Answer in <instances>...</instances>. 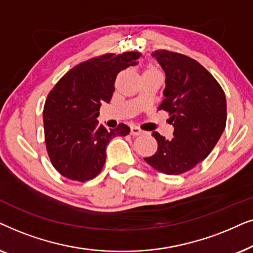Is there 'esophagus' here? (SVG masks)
<instances>
[{"instance_id":"1","label":"esophagus","mask_w":253,"mask_h":253,"mask_svg":"<svg viewBox=\"0 0 253 253\" xmlns=\"http://www.w3.org/2000/svg\"><path fill=\"white\" fill-rule=\"evenodd\" d=\"M143 130L140 128L139 126H132L130 127V134L132 135H140V134H142Z\"/></svg>"}]
</instances>
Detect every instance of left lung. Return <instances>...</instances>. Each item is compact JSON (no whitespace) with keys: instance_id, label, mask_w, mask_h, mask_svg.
Instances as JSON below:
<instances>
[{"instance_id":"left-lung-1","label":"left lung","mask_w":253,"mask_h":253,"mask_svg":"<svg viewBox=\"0 0 253 253\" xmlns=\"http://www.w3.org/2000/svg\"><path fill=\"white\" fill-rule=\"evenodd\" d=\"M151 55L166 73V98L158 109L169 112L174 130L171 140L153 132L157 151L144 161L176 176L193 169L213 150L225 128L227 102L217 81L198 61L166 49Z\"/></svg>"}]
</instances>
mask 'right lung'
<instances>
[{
	"instance_id": "1",
	"label": "right lung",
	"mask_w": 253,
	"mask_h": 253,
	"mask_svg": "<svg viewBox=\"0 0 253 253\" xmlns=\"http://www.w3.org/2000/svg\"><path fill=\"white\" fill-rule=\"evenodd\" d=\"M139 52L107 53L70 69L50 90L43 106L46 150L63 177L85 181L102 171L106 147L130 128L120 124L107 129L98 124L99 107L110 103L118 73L135 66Z\"/></svg>"
}]
</instances>
